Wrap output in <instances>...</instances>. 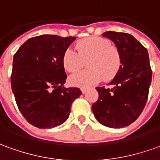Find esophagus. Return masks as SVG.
<instances>
[{
    "label": "esophagus",
    "mask_w": 160,
    "mask_h": 160,
    "mask_svg": "<svg viewBox=\"0 0 160 160\" xmlns=\"http://www.w3.org/2000/svg\"><path fill=\"white\" fill-rule=\"evenodd\" d=\"M87 91H88V88H81V92H82L83 94H85Z\"/></svg>",
    "instance_id": "esophagus-1"
}]
</instances>
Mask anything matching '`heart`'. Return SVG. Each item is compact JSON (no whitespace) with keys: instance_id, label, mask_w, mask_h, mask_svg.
Returning <instances> with one entry per match:
<instances>
[{"instance_id":"heart-1","label":"heart","mask_w":160,"mask_h":160,"mask_svg":"<svg viewBox=\"0 0 160 160\" xmlns=\"http://www.w3.org/2000/svg\"><path fill=\"white\" fill-rule=\"evenodd\" d=\"M78 52L68 48L63 54V66L69 72L80 70L88 61L89 68L77 72L69 78L70 84L85 88L101 80H110L118 73L122 66L120 52L106 38L90 37L78 42Z\"/></svg>"}]
</instances>
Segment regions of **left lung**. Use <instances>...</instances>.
<instances>
[{
	"label": "left lung",
	"mask_w": 160,
	"mask_h": 160,
	"mask_svg": "<svg viewBox=\"0 0 160 160\" xmlns=\"http://www.w3.org/2000/svg\"><path fill=\"white\" fill-rule=\"evenodd\" d=\"M120 52L122 66L109 83L112 88L97 87L99 98L92 106L97 121L109 128L130 125L142 113L152 82V69L147 50L133 36L107 31L102 34Z\"/></svg>",
	"instance_id": "obj_1"
}]
</instances>
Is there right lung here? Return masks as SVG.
<instances>
[{
	"mask_svg": "<svg viewBox=\"0 0 160 160\" xmlns=\"http://www.w3.org/2000/svg\"><path fill=\"white\" fill-rule=\"evenodd\" d=\"M76 38L41 35L28 39L13 58L11 88L27 121L40 129L64 123L72 102L81 94L78 88H65L63 54Z\"/></svg>",
	"mask_w": 160,
	"mask_h": 160,
	"instance_id": "obj_1",
	"label": "right lung"
}]
</instances>
